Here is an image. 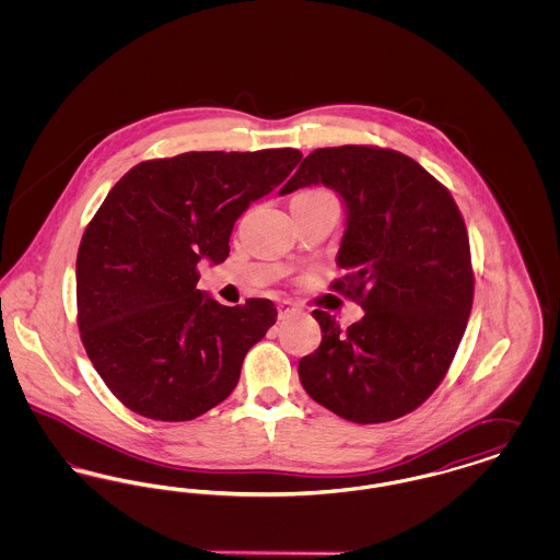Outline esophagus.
<instances>
[{
	"mask_svg": "<svg viewBox=\"0 0 560 560\" xmlns=\"http://www.w3.org/2000/svg\"><path fill=\"white\" fill-rule=\"evenodd\" d=\"M277 308H279V319H285L288 315H292L293 313V304L290 300H281Z\"/></svg>",
	"mask_w": 560,
	"mask_h": 560,
	"instance_id": "obj_1",
	"label": "esophagus"
}]
</instances>
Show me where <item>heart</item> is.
<instances>
[{
    "mask_svg": "<svg viewBox=\"0 0 560 560\" xmlns=\"http://www.w3.org/2000/svg\"><path fill=\"white\" fill-rule=\"evenodd\" d=\"M329 192H325V190H304V192H300V195H295V197H300V199H319V197H327Z\"/></svg>",
    "mask_w": 560,
    "mask_h": 560,
    "instance_id": "1",
    "label": "heart"
}]
</instances>
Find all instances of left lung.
Listing matches in <instances>:
<instances>
[{"label":"left lung","instance_id":"8db88e82","mask_svg":"<svg viewBox=\"0 0 560 560\" xmlns=\"http://www.w3.org/2000/svg\"><path fill=\"white\" fill-rule=\"evenodd\" d=\"M319 183L348 208L345 275L329 288L365 317L342 329L313 311L323 338L300 359V382L348 422H393L436 390L466 331L475 298L468 231L447 187L393 149H317L279 192Z\"/></svg>","mask_w":560,"mask_h":560}]
</instances>
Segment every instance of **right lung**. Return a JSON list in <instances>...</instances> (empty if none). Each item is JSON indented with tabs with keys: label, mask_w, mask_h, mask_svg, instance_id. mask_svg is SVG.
I'll use <instances>...</instances> for the list:
<instances>
[{
	"label": "right lung",
	"mask_w": 560,
	"mask_h": 560,
	"mask_svg": "<svg viewBox=\"0 0 560 560\" xmlns=\"http://www.w3.org/2000/svg\"><path fill=\"white\" fill-rule=\"evenodd\" d=\"M300 160L298 149L190 151L140 161L108 190L78 252V327L133 413L187 422L237 386L277 308L267 298L218 304L197 290V262H224L237 218Z\"/></svg>",
	"instance_id": "right-lung-1"
}]
</instances>
